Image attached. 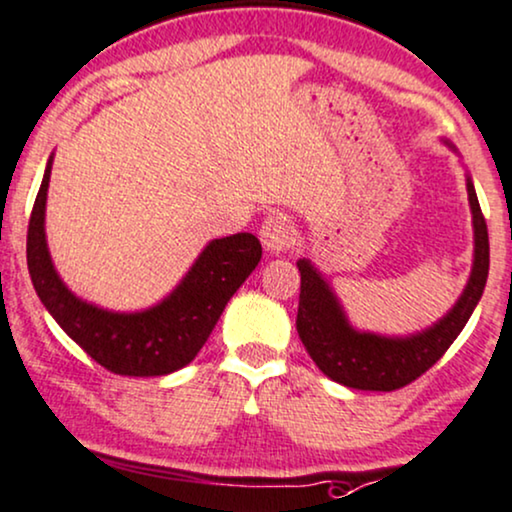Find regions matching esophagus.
Segmentation results:
<instances>
[{"label":"esophagus","mask_w":512,"mask_h":512,"mask_svg":"<svg viewBox=\"0 0 512 512\" xmlns=\"http://www.w3.org/2000/svg\"><path fill=\"white\" fill-rule=\"evenodd\" d=\"M293 236H295V229H293L291 219L283 217V214H269V217L264 219L260 226V240H262L264 250H269V252L286 250L288 245L293 243Z\"/></svg>","instance_id":"34e87169"}]
</instances>
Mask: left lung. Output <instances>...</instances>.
<instances>
[{
	"label": "left lung",
	"instance_id": "1",
	"mask_svg": "<svg viewBox=\"0 0 512 512\" xmlns=\"http://www.w3.org/2000/svg\"><path fill=\"white\" fill-rule=\"evenodd\" d=\"M443 143L458 152L448 140ZM465 181L474 231L470 279L451 310L439 322L417 331V334L381 336L355 329L324 274L307 257L298 260L300 305L295 329H298L305 350L326 377L357 391H396L436 365V360L451 348V343L465 329L467 319L472 317L474 307L484 293L486 276H489L486 221L470 174H465Z\"/></svg>",
	"mask_w": 512,
	"mask_h": 512
}]
</instances>
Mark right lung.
I'll use <instances>...</instances> for the list:
<instances>
[{"label":"right lung","mask_w":512,"mask_h":512,"mask_svg":"<svg viewBox=\"0 0 512 512\" xmlns=\"http://www.w3.org/2000/svg\"><path fill=\"white\" fill-rule=\"evenodd\" d=\"M54 155L47 159L42 186L28 224V272L35 293L92 360L123 377H164L195 360L233 293L243 286L262 245L252 233L214 238L197 255L188 274L157 305L138 312L104 310L78 298L54 269L45 236L47 188Z\"/></svg>","instance_id":"1"}]
</instances>
